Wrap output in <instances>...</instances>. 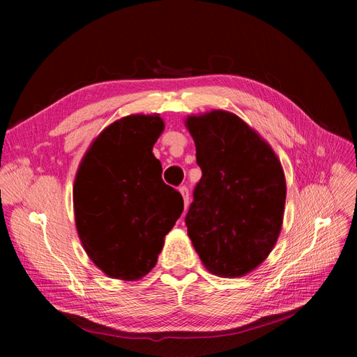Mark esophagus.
Here are the masks:
<instances>
[{
	"instance_id": "esophagus-1",
	"label": "esophagus",
	"mask_w": 357,
	"mask_h": 357,
	"mask_svg": "<svg viewBox=\"0 0 357 357\" xmlns=\"http://www.w3.org/2000/svg\"><path fill=\"white\" fill-rule=\"evenodd\" d=\"M180 193H181V197H183V201H185V210H186L188 205H189V189L186 186H181L180 188Z\"/></svg>"
}]
</instances>
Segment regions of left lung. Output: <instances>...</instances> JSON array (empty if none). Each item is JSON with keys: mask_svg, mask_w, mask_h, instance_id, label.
Here are the masks:
<instances>
[{"mask_svg": "<svg viewBox=\"0 0 357 357\" xmlns=\"http://www.w3.org/2000/svg\"><path fill=\"white\" fill-rule=\"evenodd\" d=\"M202 177L186 214L188 235L214 275L243 277L261 265L283 226L286 177L278 156L241 117L188 116Z\"/></svg>", "mask_w": 357, "mask_h": 357, "instance_id": "obj_1", "label": "left lung"}]
</instances>
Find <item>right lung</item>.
<instances>
[{"label":"right lung","instance_id":"1","mask_svg":"<svg viewBox=\"0 0 357 357\" xmlns=\"http://www.w3.org/2000/svg\"><path fill=\"white\" fill-rule=\"evenodd\" d=\"M164 128L156 113L119 119L93 139L75 174L79 238L112 278L134 282L152 271L165 235L183 213L181 195L162 180L152 152Z\"/></svg>","mask_w":357,"mask_h":357}]
</instances>
